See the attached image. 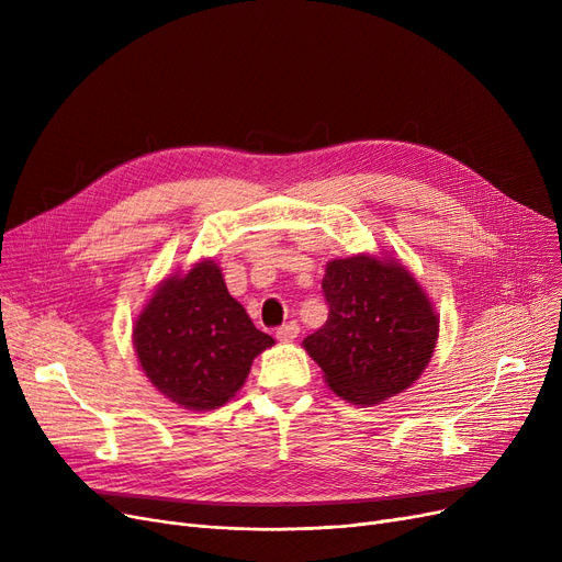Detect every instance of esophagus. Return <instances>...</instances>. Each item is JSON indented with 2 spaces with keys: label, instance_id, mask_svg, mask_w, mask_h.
Segmentation results:
<instances>
[{
  "label": "esophagus",
  "instance_id": "esophagus-1",
  "mask_svg": "<svg viewBox=\"0 0 562 562\" xmlns=\"http://www.w3.org/2000/svg\"><path fill=\"white\" fill-rule=\"evenodd\" d=\"M299 333H301V326L296 321H289V323H284V326H280L278 328V333H276V337L280 339V341H291V339H296L299 337Z\"/></svg>",
  "mask_w": 562,
  "mask_h": 562
}]
</instances>
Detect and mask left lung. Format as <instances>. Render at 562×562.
Listing matches in <instances>:
<instances>
[{"mask_svg": "<svg viewBox=\"0 0 562 562\" xmlns=\"http://www.w3.org/2000/svg\"><path fill=\"white\" fill-rule=\"evenodd\" d=\"M323 296L330 307L326 326L303 344L335 394L371 405L422 375L437 341V316L401 263L367 255L335 259Z\"/></svg>", "mask_w": 562, "mask_h": 562, "instance_id": "obj_1", "label": "left lung"}]
</instances>
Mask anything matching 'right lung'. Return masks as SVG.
<instances>
[{"instance_id":"obj_1","label":"right lung","mask_w":562,"mask_h":562,"mask_svg":"<svg viewBox=\"0 0 562 562\" xmlns=\"http://www.w3.org/2000/svg\"><path fill=\"white\" fill-rule=\"evenodd\" d=\"M134 346L161 394L191 409H214L241 390L273 337L229 296L218 266L202 261L157 289L136 321Z\"/></svg>"}]
</instances>
